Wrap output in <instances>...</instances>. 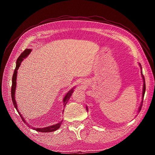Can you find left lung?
<instances>
[{
	"mask_svg": "<svg viewBox=\"0 0 155 155\" xmlns=\"http://www.w3.org/2000/svg\"><path fill=\"white\" fill-rule=\"evenodd\" d=\"M140 65L141 68V64H140ZM141 69H142V68H141ZM141 76H142V77H143V82H144V84H143V97H142V99H143V100H142V102H141V103L140 106L139 107V110H138V112H140V110H141V108H142V105H143V98H144V93H145V91H146L145 80H144V76H143V73H142V71H141ZM86 109H87V110L88 111V109H87V107H86Z\"/></svg>",
	"mask_w": 155,
	"mask_h": 155,
	"instance_id": "obj_1",
	"label": "left lung"
}]
</instances>
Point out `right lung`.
<instances>
[{"label": "right lung", "instance_id": "obj_1", "mask_svg": "<svg viewBox=\"0 0 155 155\" xmlns=\"http://www.w3.org/2000/svg\"><path fill=\"white\" fill-rule=\"evenodd\" d=\"M31 49H26L25 50H24L21 54V55L19 56V58L17 60V61H16V66H15V68L14 70V74L12 76V87H11V96H12V102L14 104V106L15 108V109L17 110V111L18 112L19 116H21L22 120L26 124V125L29 127H30V125L26 123L25 119L23 118V116L20 114V112H19L18 109V106H17V104H16V101L15 99V88H16V79H17V74H18V70L19 69V67H20V65L21 64L22 61L24 59L26 58V57L29 54V53L31 52ZM75 88V87H73ZM73 88H72L71 90L66 94V95L64 96V99L63 100V105H64V107H65V105H66L67 103L68 102V100L70 99V97L71 96L72 93L73 92ZM62 121L61 120L60 123H57L56 124H54L53 126H48V127H45L43 128H36L34 127H31V128L32 129H35L36 131H38V132H42V133H49V132H52V131H54L56 130H57L58 129L60 128L61 123H62Z\"/></svg>", "mask_w": 155, "mask_h": 155}]
</instances>
